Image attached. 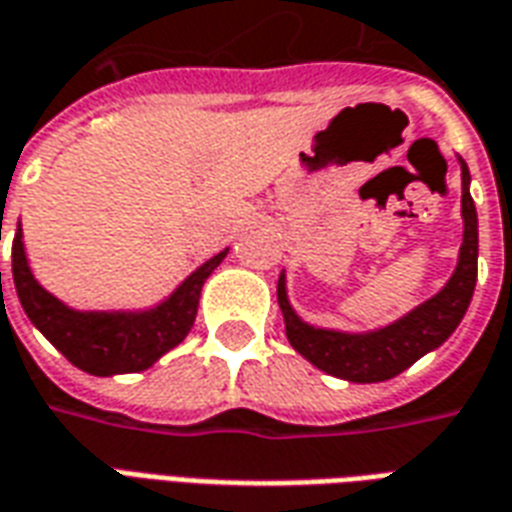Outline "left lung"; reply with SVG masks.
I'll return each instance as SVG.
<instances>
[{
  "mask_svg": "<svg viewBox=\"0 0 512 512\" xmlns=\"http://www.w3.org/2000/svg\"><path fill=\"white\" fill-rule=\"evenodd\" d=\"M461 161V216L463 244L458 252V266L447 279V285L422 301L419 307L406 312L403 318L386 323L370 332H337V329H318L301 321L288 301V279L285 271L279 274L277 299L285 315V334L290 345L307 362L343 381L354 384H378L386 378L400 376L430 351H436L450 337L472 301L474 282H477V208L469 194V167Z\"/></svg>",
  "mask_w": 512,
  "mask_h": 512,
  "instance_id": "left-lung-1",
  "label": "left lung"
}]
</instances>
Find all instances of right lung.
<instances>
[{"label":"right lung","instance_id":"add662e5","mask_svg":"<svg viewBox=\"0 0 512 512\" xmlns=\"http://www.w3.org/2000/svg\"><path fill=\"white\" fill-rule=\"evenodd\" d=\"M21 224L13 238V282L21 307L46 340L71 365L90 376H120L153 367L161 356L186 340L197 318L200 290L227 249L205 260L167 299L150 310H73L40 285L29 268ZM2 277V274H0Z\"/></svg>","mask_w":512,"mask_h":512}]
</instances>
